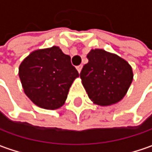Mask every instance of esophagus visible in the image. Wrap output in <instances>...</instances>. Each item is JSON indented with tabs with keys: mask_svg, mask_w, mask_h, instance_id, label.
Masks as SVG:
<instances>
[{
	"mask_svg": "<svg viewBox=\"0 0 152 152\" xmlns=\"http://www.w3.org/2000/svg\"><path fill=\"white\" fill-rule=\"evenodd\" d=\"M76 68H77V70H78V72H80V71H81V69H82V66L81 65H80V66H76Z\"/></svg>",
	"mask_w": 152,
	"mask_h": 152,
	"instance_id": "34e87169",
	"label": "esophagus"
}]
</instances>
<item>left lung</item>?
I'll return each mask as SVG.
<instances>
[{"mask_svg":"<svg viewBox=\"0 0 152 152\" xmlns=\"http://www.w3.org/2000/svg\"><path fill=\"white\" fill-rule=\"evenodd\" d=\"M80 72L83 86L95 104L109 105L121 100L131 86V66L118 55L102 49L92 50Z\"/></svg>","mask_w":152,"mask_h":152,"instance_id":"left-lung-1","label":"left lung"}]
</instances>
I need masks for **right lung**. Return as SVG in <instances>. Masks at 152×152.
Returning <instances> with one entry per match:
<instances>
[{
  "label": "right lung",
  "mask_w": 152,
  "mask_h": 152,
  "mask_svg": "<svg viewBox=\"0 0 152 152\" xmlns=\"http://www.w3.org/2000/svg\"><path fill=\"white\" fill-rule=\"evenodd\" d=\"M19 76L26 95L34 103L54 110L64 104L79 72L69 55L53 47L33 52L20 64Z\"/></svg>",
  "instance_id": "right-lung-1"
}]
</instances>
